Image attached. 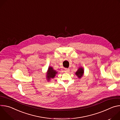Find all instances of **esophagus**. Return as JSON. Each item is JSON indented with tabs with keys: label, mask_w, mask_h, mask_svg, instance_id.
<instances>
[{
	"label": "esophagus",
	"mask_w": 120,
	"mask_h": 120,
	"mask_svg": "<svg viewBox=\"0 0 120 120\" xmlns=\"http://www.w3.org/2000/svg\"><path fill=\"white\" fill-rule=\"evenodd\" d=\"M70 71V69H69V68H65V69H64V72H66V73H68Z\"/></svg>",
	"instance_id": "esophagus-1"
}]
</instances>
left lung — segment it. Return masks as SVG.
Listing matches in <instances>:
<instances>
[{
	"mask_svg": "<svg viewBox=\"0 0 120 120\" xmlns=\"http://www.w3.org/2000/svg\"><path fill=\"white\" fill-rule=\"evenodd\" d=\"M75 75L79 78H81L84 74V70L82 67H80L78 69L77 71L75 73Z\"/></svg>",
	"mask_w": 120,
	"mask_h": 120,
	"instance_id": "obj_1",
	"label": "left lung"
}]
</instances>
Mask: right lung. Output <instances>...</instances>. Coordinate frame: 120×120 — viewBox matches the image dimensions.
Segmentation results:
<instances>
[{
	"instance_id": "right-lung-1",
	"label": "right lung",
	"mask_w": 120,
	"mask_h": 120,
	"mask_svg": "<svg viewBox=\"0 0 120 120\" xmlns=\"http://www.w3.org/2000/svg\"><path fill=\"white\" fill-rule=\"evenodd\" d=\"M57 72L54 70L52 67L49 66L46 74V78L47 81H49L51 79L55 78Z\"/></svg>"
}]
</instances>
